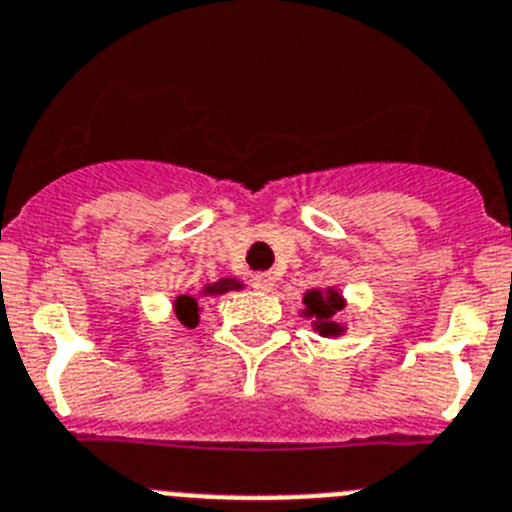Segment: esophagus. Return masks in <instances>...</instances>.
Wrapping results in <instances>:
<instances>
[{
    "label": "esophagus",
    "mask_w": 512,
    "mask_h": 512,
    "mask_svg": "<svg viewBox=\"0 0 512 512\" xmlns=\"http://www.w3.org/2000/svg\"><path fill=\"white\" fill-rule=\"evenodd\" d=\"M273 286L275 281L270 273H257L255 278H252V288H257V291H270Z\"/></svg>",
    "instance_id": "esophagus-1"
}]
</instances>
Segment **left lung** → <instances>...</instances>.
Returning <instances> with one entry per match:
<instances>
[{"label": "left lung", "mask_w": 512, "mask_h": 512, "mask_svg": "<svg viewBox=\"0 0 512 512\" xmlns=\"http://www.w3.org/2000/svg\"><path fill=\"white\" fill-rule=\"evenodd\" d=\"M304 306V317L314 319L311 324H314V330H317L319 335L337 337L345 332V327L335 322V314L345 306V299H342L337 288H324V291L311 288L304 296Z\"/></svg>", "instance_id": "left-lung-1"}]
</instances>
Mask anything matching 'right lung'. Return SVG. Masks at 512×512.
<instances>
[{
  "mask_svg": "<svg viewBox=\"0 0 512 512\" xmlns=\"http://www.w3.org/2000/svg\"><path fill=\"white\" fill-rule=\"evenodd\" d=\"M239 288H242V283L237 278H221L216 283H206L201 288V296H224V293L239 291ZM198 311H201V306H198L195 296H177L175 299V314L185 327H195L198 324Z\"/></svg>",
  "mask_w": 512,
  "mask_h": 512,
  "instance_id": "add662e5",
  "label": "right lung"
}]
</instances>
